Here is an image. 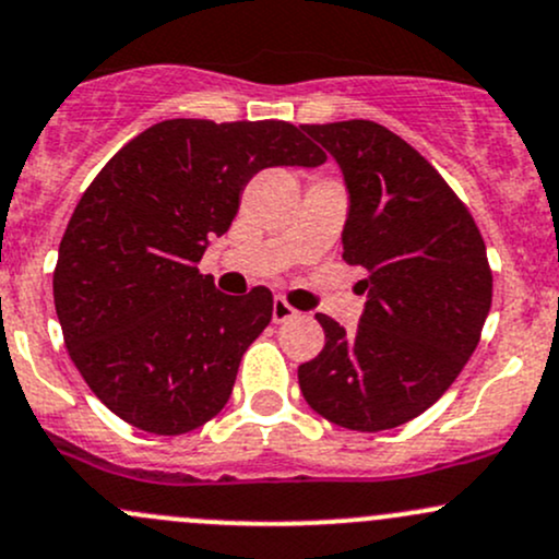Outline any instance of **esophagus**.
Wrapping results in <instances>:
<instances>
[{
    "instance_id": "34e87169",
    "label": "esophagus",
    "mask_w": 559,
    "mask_h": 559,
    "mask_svg": "<svg viewBox=\"0 0 559 559\" xmlns=\"http://www.w3.org/2000/svg\"><path fill=\"white\" fill-rule=\"evenodd\" d=\"M295 316H297V310L292 308V305L286 302L284 297H275L273 299V321H275V324H281V321L295 319Z\"/></svg>"
}]
</instances>
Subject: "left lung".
<instances>
[{
	"instance_id": "8db88e82",
	"label": "left lung",
	"mask_w": 559,
	"mask_h": 559,
	"mask_svg": "<svg viewBox=\"0 0 559 559\" xmlns=\"http://www.w3.org/2000/svg\"><path fill=\"white\" fill-rule=\"evenodd\" d=\"M337 160L348 190L343 260L361 264L356 332L324 313V350L299 364L305 402L350 431H385L426 413L479 343L492 302L485 240L437 168L372 120L302 126Z\"/></svg>"
}]
</instances>
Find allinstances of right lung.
Returning <instances> with one entry per match:
<instances>
[{"label": "right lung", "mask_w": 559, "mask_h": 559, "mask_svg": "<svg viewBox=\"0 0 559 559\" xmlns=\"http://www.w3.org/2000/svg\"><path fill=\"white\" fill-rule=\"evenodd\" d=\"M324 160L284 120H163L102 168L61 238L52 297L74 367L117 418L179 437L225 407L273 295H222L198 262L251 176Z\"/></svg>", "instance_id": "1"}]
</instances>
